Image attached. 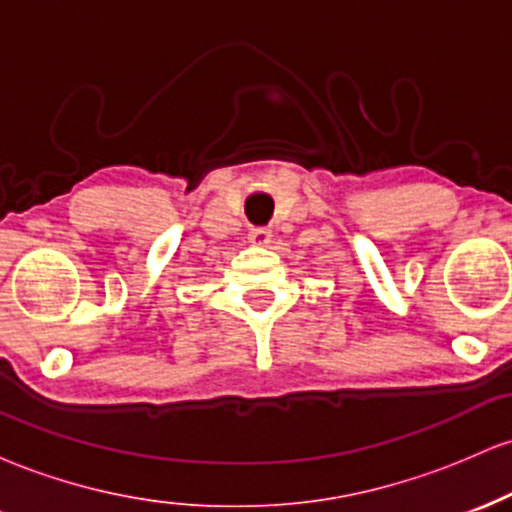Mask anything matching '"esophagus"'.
<instances>
[{
    "label": "esophagus",
    "instance_id": "1",
    "mask_svg": "<svg viewBox=\"0 0 512 512\" xmlns=\"http://www.w3.org/2000/svg\"><path fill=\"white\" fill-rule=\"evenodd\" d=\"M248 238L252 245H260V248H264V245H269V240H272V231H269V228H252Z\"/></svg>",
    "mask_w": 512,
    "mask_h": 512
}]
</instances>
